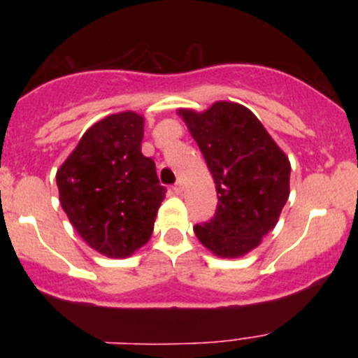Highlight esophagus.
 <instances>
[{
  "label": "esophagus",
  "instance_id": "esophagus-1",
  "mask_svg": "<svg viewBox=\"0 0 358 358\" xmlns=\"http://www.w3.org/2000/svg\"><path fill=\"white\" fill-rule=\"evenodd\" d=\"M183 185H185V180L182 178V176H180V178L176 180V185L173 187V190H175L176 193H182V190H183Z\"/></svg>",
  "mask_w": 358,
  "mask_h": 358
}]
</instances>
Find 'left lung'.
<instances>
[{
  "label": "left lung",
  "instance_id": "1",
  "mask_svg": "<svg viewBox=\"0 0 358 358\" xmlns=\"http://www.w3.org/2000/svg\"><path fill=\"white\" fill-rule=\"evenodd\" d=\"M202 151L217 190L215 217L193 227L213 256L237 259L276 227L289 196L291 165L245 106L217 101L196 113L178 109Z\"/></svg>",
  "mask_w": 358,
  "mask_h": 358
}]
</instances>
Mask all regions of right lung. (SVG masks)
Masks as SVG:
<instances>
[{
    "label": "right lung",
    "mask_w": 358,
    "mask_h": 358,
    "mask_svg": "<svg viewBox=\"0 0 358 358\" xmlns=\"http://www.w3.org/2000/svg\"><path fill=\"white\" fill-rule=\"evenodd\" d=\"M145 117L133 110L92 124L57 170L62 208L106 257L133 256L150 241L165 199L156 166L141 153Z\"/></svg>",
    "instance_id": "right-lung-1"
}]
</instances>
